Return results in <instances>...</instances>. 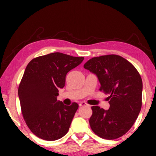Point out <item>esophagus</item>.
I'll return each mask as SVG.
<instances>
[{
  "mask_svg": "<svg viewBox=\"0 0 156 156\" xmlns=\"http://www.w3.org/2000/svg\"><path fill=\"white\" fill-rule=\"evenodd\" d=\"M87 104H86V103H85V102H80V104H79V106H87Z\"/></svg>",
  "mask_w": 156,
  "mask_h": 156,
  "instance_id": "1",
  "label": "esophagus"
}]
</instances>
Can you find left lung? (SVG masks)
I'll use <instances>...</instances> for the list:
<instances>
[{
    "mask_svg": "<svg viewBox=\"0 0 156 156\" xmlns=\"http://www.w3.org/2000/svg\"><path fill=\"white\" fill-rule=\"evenodd\" d=\"M84 67L97 76L100 90L109 95L108 110L91 107V129L105 139L121 137L132 127L141 108L143 83L139 73L131 63L116 55L93 57Z\"/></svg>",
    "mask_w": 156,
    "mask_h": 156,
    "instance_id": "8db88e82",
    "label": "left lung"
}]
</instances>
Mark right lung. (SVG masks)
<instances>
[{
	"mask_svg": "<svg viewBox=\"0 0 156 156\" xmlns=\"http://www.w3.org/2000/svg\"><path fill=\"white\" fill-rule=\"evenodd\" d=\"M83 60L54 52L32 59L25 68L18 97L23 118L36 136L55 140L68 132L79 105H65L57 97L65 87L67 74Z\"/></svg>",
	"mask_w": 156,
	"mask_h": 156,
	"instance_id": "obj_1",
	"label": "right lung"
}]
</instances>
